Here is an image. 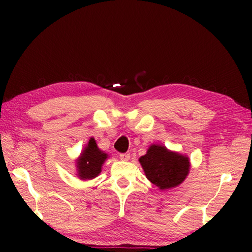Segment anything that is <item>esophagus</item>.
Returning a JSON list of instances; mask_svg holds the SVG:
<instances>
[{
    "mask_svg": "<svg viewBox=\"0 0 252 252\" xmlns=\"http://www.w3.org/2000/svg\"><path fill=\"white\" fill-rule=\"evenodd\" d=\"M120 160L121 161H129L130 155H127V153H122V155H120Z\"/></svg>",
    "mask_w": 252,
    "mask_h": 252,
    "instance_id": "1",
    "label": "esophagus"
}]
</instances>
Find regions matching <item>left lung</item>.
Masks as SVG:
<instances>
[{"instance_id": "obj_1", "label": "left lung", "mask_w": 252, "mask_h": 252, "mask_svg": "<svg viewBox=\"0 0 252 252\" xmlns=\"http://www.w3.org/2000/svg\"><path fill=\"white\" fill-rule=\"evenodd\" d=\"M139 162L148 180L161 191L180 186L191 168L189 157L169 150L163 144L152 143Z\"/></svg>"}]
</instances>
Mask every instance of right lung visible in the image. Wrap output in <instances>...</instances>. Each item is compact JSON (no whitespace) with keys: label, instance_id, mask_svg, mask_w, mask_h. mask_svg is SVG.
<instances>
[{"label":"right lung","instance_id":"add662e5","mask_svg":"<svg viewBox=\"0 0 252 252\" xmlns=\"http://www.w3.org/2000/svg\"><path fill=\"white\" fill-rule=\"evenodd\" d=\"M109 155L99 149L94 138H90L85 144L82 152L75 160L76 177L80 180H92L96 178L102 171V165Z\"/></svg>","mask_w":252,"mask_h":252}]
</instances>
